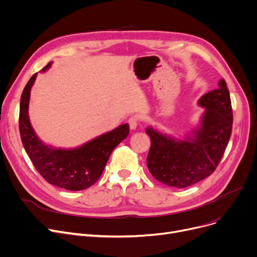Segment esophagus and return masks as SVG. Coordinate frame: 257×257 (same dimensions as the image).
I'll use <instances>...</instances> for the list:
<instances>
[{"label":"esophagus","instance_id":"esophagus-1","mask_svg":"<svg viewBox=\"0 0 257 257\" xmlns=\"http://www.w3.org/2000/svg\"><path fill=\"white\" fill-rule=\"evenodd\" d=\"M128 124H129V127L130 129L132 130H136L138 125H139V118L137 116H131L128 118Z\"/></svg>","mask_w":257,"mask_h":257}]
</instances>
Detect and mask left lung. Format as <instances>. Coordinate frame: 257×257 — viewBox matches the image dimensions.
<instances>
[{
    "label": "left lung",
    "instance_id": "1",
    "mask_svg": "<svg viewBox=\"0 0 257 257\" xmlns=\"http://www.w3.org/2000/svg\"><path fill=\"white\" fill-rule=\"evenodd\" d=\"M202 96L198 105L205 108L200 125L183 140L149 126L151 139L147 166L152 176L168 186H191L214 172L224 155L232 130V107L226 81Z\"/></svg>",
    "mask_w": 257,
    "mask_h": 257
}]
</instances>
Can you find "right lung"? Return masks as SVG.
I'll return each instance as SVG.
<instances>
[{"label": "right lung", "instance_id": "right-lung-1", "mask_svg": "<svg viewBox=\"0 0 257 257\" xmlns=\"http://www.w3.org/2000/svg\"><path fill=\"white\" fill-rule=\"evenodd\" d=\"M49 62L42 72L50 69ZM37 73L26 84L20 103V133L25 150L37 172L50 183L67 191H82L97 182L114 148L129 134L123 124L73 149H57L46 145L31 126L28 109L30 91Z\"/></svg>", "mask_w": 257, "mask_h": 257}]
</instances>
